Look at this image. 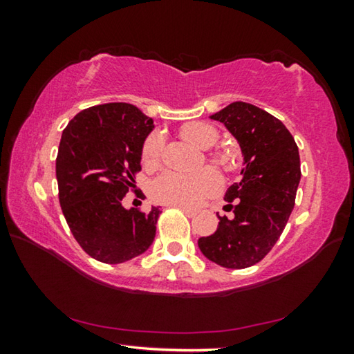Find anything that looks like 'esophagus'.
Returning a JSON list of instances; mask_svg holds the SVG:
<instances>
[{
	"label": "esophagus",
	"instance_id": "34e87169",
	"mask_svg": "<svg viewBox=\"0 0 354 354\" xmlns=\"http://www.w3.org/2000/svg\"><path fill=\"white\" fill-rule=\"evenodd\" d=\"M173 207L181 209V211L187 214L189 217H194V215H196V211H195V209H190V207H187V206H173Z\"/></svg>",
	"mask_w": 354,
	"mask_h": 354
}]
</instances>
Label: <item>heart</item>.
Here are the masks:
<instances>
[{"label": "heart", "mask_w": 354, "mask_h": 354, "mask_svg": "<svg viewBox=\"0 0 354 354\" xmlns=\"http://www.w3.org/2000/svg\"><path fill=\"white\" fill-rule=\"evenodd\" d=\"M181 137L190 145L209 149L217 145L220 136L217 128H214L212 124L196 122L183 127ZM160 154H162V140L158 134L149 136L142 148L143 164L148 167L158 165ZM212 160L221 167L230 165V159L225 154H214ZM218 187L220 178L212 169H203L196 173L165 171L151 184V196L164 205L195 206Z\"/></svg>", "instance_id": "b5f03b06"}]
</instances>
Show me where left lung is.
I'll return each instance as SVG.
<instances>
[{
    "label": "left lung",
    "mask_w": 354,
    "mask_h": 354,
    "mask_svg": "<svg viewBox=\"0 0 354 354\" xmlns=\"http://www.w3.org/2000/svg\"><path fill=\"white\" fill-rule=\"evenodd\" d=\"M211 118L236 137L243 169L241 181L225 195L234 217L217 214V231L200 237L198 247L221 267L247 268L273 248L295 206L301 178L298 147L283 122L243 101L231 103Z\"/></svg>",
    "instance_id": "left-lung-1"
}]
</instances>
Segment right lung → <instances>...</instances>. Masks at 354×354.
<instances>
[{
  "label": "right lung",
  "mask_w": 354,
  "mask_h": 354,
  "mask_svg": "<svg viewBox=\"0 0 354 354\" xmlns=\"http://www.w3.org/2000/svg\"><path fill=\"white\" fill-rule=\"evenodd\" d=\"M153 118L128 103L81 111L64 129L56 159L59 203L81 248L104 263H122L149 248L159 207H123L136 187Z\"/></svg>",
  "instance_id": "1"
}]
</instances>
